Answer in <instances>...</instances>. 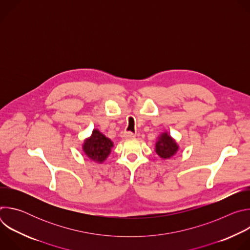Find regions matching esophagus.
Segmentation results:
<instances>
[{"label": "esophagus", "mask_w": 250, "mask_h": 250, "mask_svg": "<svg viewBox=\"0 0 250 250\" xmlns=\"http://www.w3.org/2000/svg\"><path fill=\"white\" fill-rule=\"evenodd\" d=\"M122 137H124V138H133V137H135V134L133 132H130V131H124L122 133Z\"/></svg>", "instance_id": "esophagus-1"}]
</instances>
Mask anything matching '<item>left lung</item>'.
<instances>
[{
	"label": "left lung",
	"mask_w": 250,
	"mask_h": 250,
	"mask_svg": "<svg viewBox=\"0 0 250 250\" xmlns=\"http://www.w3.org/2000/svg\"><path fill=\"white\" fill-rule=\"evenodd\" d=\"M178 149H179V146L168 132H163L158 136V140L155 145V151L161 158L168 159L174 156Z\"/></svg>",
	"instance_id": "left-lung-1"
}]
</instances>
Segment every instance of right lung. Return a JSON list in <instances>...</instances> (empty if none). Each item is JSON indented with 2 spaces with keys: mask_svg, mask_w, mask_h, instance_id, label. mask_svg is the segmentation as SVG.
<instances>
[{
  "mask_svg": "<svg viewBox=\"0 0 250 250\" xmlns=\"http://www.w3.org/2000/svg\"><path fill=\"white\" fill-rule=\"evenodd\" d=\"M114 146L113 141L104 136L98 129H94L92 135L85 139L83 151L91 160L97 163H103L108 157Z\"/></svg>",
  "mask_w": 250,
  "mask_h": 250,
  "instance_id": "add662e5",
  "label": "right lung"
}]
</instances>
